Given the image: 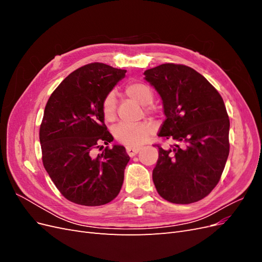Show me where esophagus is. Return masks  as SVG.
Masks as SVG:
<instances>
[{"mask_svg": "<svg viewBox=\"0 0 262 262\" xmlns=\"http://www.w3.org/2000/svg\"><path fill=\"white\" fill-rule=\"evenodd\" d=\"M139 150H140L139 147H132V146H128V147H126V153H128V155H129L130 157L136 156V155L139 153Z\"/></svg>", "mask_w": 262, "mask_h": 262, "instance_id": "34e87169", "label": "esophagus"}]
</instances>
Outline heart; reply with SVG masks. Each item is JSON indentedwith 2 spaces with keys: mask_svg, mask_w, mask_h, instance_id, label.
<instances>
[{
  "mask_svg": "<svg viewBox=\"0 0 262 262\" xmlns=\"http://www.w3.org/2000/svg\"><path fill=\"white\" fill-rule=\"evenodd\" d=\"M126 96L141 106H148L154 100L153 91L145 84L131 83L125 87ZM101 114L107 122H113L117 117V99L114 92L108 93L101 102ZM155 125L152 122L119 123L114 129V136L119 143L128 146H139L152 136Z\"/></svg>",
  "mask_w": 262,
  "mask_h": 262,
  "instance_id": "heart-1",
  "label": "heart"
}]
</instances>
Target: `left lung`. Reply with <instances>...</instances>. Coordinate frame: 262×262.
Returning a JSON list of instances; mask_svg holds the SVG:
<instances>
[{
  "mask_svg": "<svg viewBox=\"0 0 262 262\" xmlns=\"http://www.w3.org/2000/svg\"><path fill=\"white\" fill-rule=\"evenodd\" d=\"M144 75L163 100L166 120L158 137L176 143L170 148L157 145L155 188L171 203L199 201L217 185L229 153L223 98L207 78L187 66L165 63Z\"/></svg>",
  "mask_w": 262,
  "mask_h": 262,
  "instance_id": "8db88e82",
  "label": "left lung"
}]
</instances>
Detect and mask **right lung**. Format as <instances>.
<instances>
[{
  "mask_svg": "<svg viewBox=\"0 0 262 262\" xmlns=\"http://www.w3.org/2000/svg\"><path fill=\"white\" fill-rule=\"evenodd\" d=\"M125 70L90 63L63 80L47 102L39 131L42 163L62 195L76 204L97 207L120 192L130 161L114 141L101 114V102ZM107 146L101 155L93 149Z\"/></svg>",
  "mask_w": 262,
  "mask_h": 262,
  "instance_id": "obj_1",
  "label": "right lung"
}]
</instances>
